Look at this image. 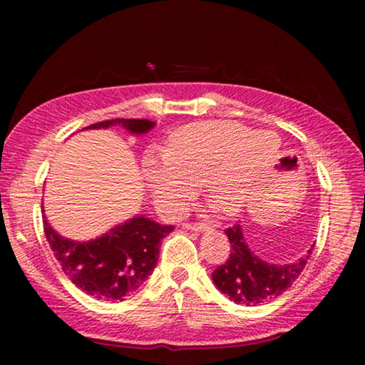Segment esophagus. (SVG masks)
Segmentation results:
<instances>
[{"instance_id": "obj_1", "label": "esophagus", "mask_w": 365, "mask_h": 365, "mask_svg": "<svg viewBox=\"0 0 365 365\" xmlns=\"http://www.w3.org/2000/svg\"><path fill=\"white\" fill-rule=\"evenodd\" d=\"M183 227L187 228V230H195V232H207L209 230V225L206 224H200V222H196V224H183Z\"/></svg>"}]
</instances>
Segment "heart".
Returning <instances> with one entry per match:
<instances>
[{"instance_id":"heart-1","label":"heart","mask_w":365,"mask_h":365,"mask_svg":"<svg viewBox=\"0 0 365 365\" xmlns=\"http://www.w3.org/2000/svg\"><path fill=\"white\" fill-rule=\"evenodd\" d=\"M279 140L269 132L252 130L233 122H202L174 135L164 156H150L145 177L153 195L169 212L180 214L205 180L209 193L228 214L246 206L255 185L256 169L245 164L251 148Z\"/></svg>"}]
</instances>
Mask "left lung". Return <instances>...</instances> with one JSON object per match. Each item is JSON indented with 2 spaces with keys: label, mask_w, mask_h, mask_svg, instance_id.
<instances>
[{
  "label": "left lung",
  "mask_w": 365,
  "mask_h": 365,
  "mask_svg": "<svg viewBox=\"0 0 365 365\" xmlns=\"http://www.w3.org/2000/svg\"><path fill=\"white\" fill-rule=\"evenodd\" d=\"M230 256L212 272L214 285L237 304H259L277 298L293 285L304 270L312 248L292 264H269L252 252L243 237L242 225L227 228Z\"/></svg>",
  "instance_id": "8db88e82"
}]
</instances>
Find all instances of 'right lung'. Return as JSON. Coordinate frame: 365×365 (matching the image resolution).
Listing matches in <instances>:
<instances>
[{
	"mask_svg": "<svg viewBox=\"0 0 365 365\" xmlns=\"http://www.w3.org/2000/svg\"><path fill=\"white\" fill-rule=\"evenodd\" d=\"M114 125H120L133 135H145L156 122L110 119L85 127L83 130ZM43 227L54 256L73 285L96 299L113 302L123 301L137 292L151 275L159 259L160 242L174 230V225H160L145 215L125 220L88 242L64 238L49 225L46 215H43Z\"/></svg>",
	"mask_w": 365,
	"mask_h": 365,
	"instance_id": "right-lung-1",
	"label": "right lung"
}]
</instances>
